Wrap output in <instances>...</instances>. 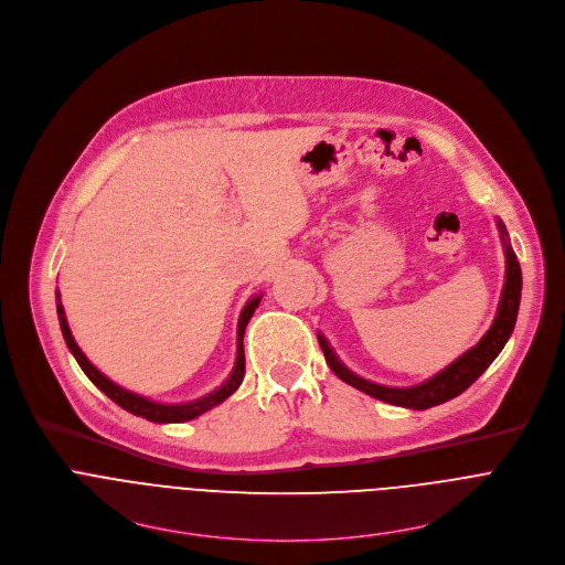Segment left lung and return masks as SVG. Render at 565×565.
<instances>
[{
  "mask_svg": "<svg viewBox=\"0 0 565 565\" xmlns=\"http://www.w3.org/2000/svg\"><path fill=\"white\" fill-rule=\"evenodd\" d=\"M497 228H499V235L503 242V253H505V281H503V290H501L497 317H494L490 330L479 339L477 345L466 350L459 359H455L441 372L433 374L430 380H426L417 386H408V388H393V386H382V384H374V382L359 377V374H354L350 367H345L341 363L337 352L330 348L328 339L323 334H317L319 345L326 356V363L330 365V370L337 374V377L341 382H345L348 386H352L374 399L393 404V406H402V408H413V411H426V408L439 406L444 402L455 399L466 388H470L486 372V367L497 359V354L503 350L505 341L510 339L514 323H516L519 301H521V266L516 262V255L510 246V239H508V233H505V226L501 220L497 222Z\"/></svg>",
  "mask_w": 565,
  "mask_h": 565,
  "instance_id": "8db88e82",
  "label": "left lung"
}]
</instances>
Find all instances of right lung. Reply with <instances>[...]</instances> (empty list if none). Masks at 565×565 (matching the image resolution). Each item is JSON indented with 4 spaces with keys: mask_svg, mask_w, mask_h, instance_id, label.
Wrapping results in <instances>:
<instances>
[{
    "mask_svg": "<svg viewBox=\"0 0 565 565\" xmlns=\"http://www.w3.org/2000/svg\"><path fill=\"white\" fill-rule=\"evenodd\" d=\"M262 301V295H255L246 301L242 315H239V321H237V359H235V367L233 372L228 374V380L215 388L213 393L200 397V399H193V402H183V404H161V402H152L148 397H141L137 393H130L126 388H121L119 384L110 382L106 374L102 370H97L88 356L82 352V348L77 345L71 328H68V319H66V312H64V306H62V297H60V290L55 292V303H57V317H60V328H62V334H64V341L68 345V350L73 352V356L77 359L79 367L84 370L86 377L108 397L113 399L117 406H121L124 411L132 413L135 417H143L148 422H154V424H181V422H191L204 413H209L211 408L220 406L222 402H226L244 382V372H246V359H244V332H246V326L255 312V308L259 306Z\"/></svg>",
    "mask_w": 565,
    "mask_h": 565,
    "instance_id": "add662e5",
    "label": "right lung"
}]
</instances>
